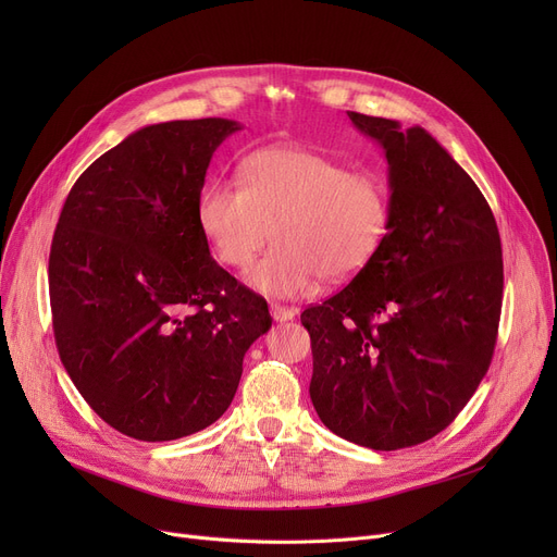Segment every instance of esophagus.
Returning a JSON list of instances; mask_svg holds the SVG:
<instances>
[{
    "label": "esophagus",
    "instance_id": "1",
    "mask_svg": "<svg viewBox=\"0 0 557 557\" xmlns=\"http://www.w3.org/2000/svg\"><path fill=\"white\" fill-rule=\"evenodd\" d=\"M271 315H273V320H277V323H286V320H294L296 311L290 309V307H284V305L273 302V305H271Z\"/></svg>",
    "mask_w": 557,
    "mask_h": 557
}]
</instances>
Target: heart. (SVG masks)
I'll return each mask as SVG.
<instances>
[{
    "instance_id": "b5f03b06",
    "label": "heart",
    "mask_w": 557,
    "mask_h": 557,
    "mask_svg": "<svg viewBox=\"0 0 557 557\" xmlns=\"http://www.w3.org/2000/svg\"><path fill=\"white\" fill-rule=\"evenodd\" d=\"M239 181L205 185L196 216L214 257L232 269L246 267L273 232V248L246 271L259 294L296 298L320 277H355L388 232L391 194L376 171L347 169L298 146H269L242 162Z\"/></svg>"
}]
</instances>
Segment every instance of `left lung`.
Masks as SVG:
<instances>
[{
    "label": "left lung",
    "instance_id": "obj_1",
    "mask_svg": "<svg viewBox=\"0 0 557 557\" xmlns=\"http://www.w3.org/2000/svg\"><path fill=\"white\" fill-rule=\"evenodd\" d=\"M384 146L388 232L336 296L302 311L323 424L376 451L445 431L485 376L504 300L502 239L476 183L424 128L347 112Z\"/></svg>",
    "mask_w": 557,
    "mask_h": 557
}]
</instances>
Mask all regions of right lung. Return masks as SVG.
<instances>
[{
  "mask_svg": "<svg viewBox=\"0 0 557 557\" xmlns=\"http://www.w3.org/2000/svg\"><path fill=\"white\" fill-rule=\"evenodd\" d=\"M230 120L139 128L74 183L49 252L53 336L74 386L124 435L164 443L216 422L269 305L223 271L196 216Z\"/></svg>",
  "mask_w": 557,
  "mask_h": 557,
  "instance_id": "obj_1",
  "label": "right lung"
}]
</instances>
